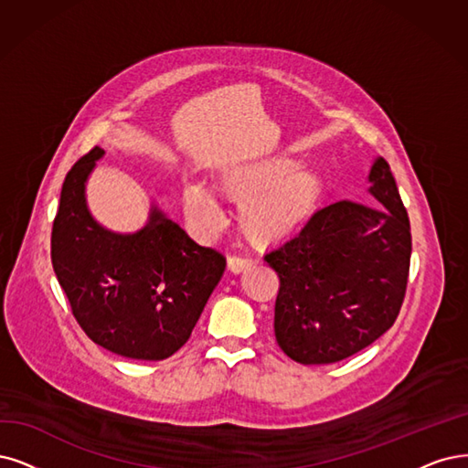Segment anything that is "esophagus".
I'll list each match as a JSON object with an SVG mask.
<instances>
[{
  "label": "esophagus",
  "instance_id": "esophagus-1",
  "mask_svg": "<svg viewBox=\"0 0 468 468\" xmlns=\"http://www.w3.org/2000/svg\"><path fill=\"white\" fill-rule=\"evenodd\" d=\"M254 264V261L250 256H240V254H231L229 256V268H231V271H243L245 268H249V266H252Z\"/></svg>",
  "mask_w": 468,
  "mask_h": 468
}]
</instances>
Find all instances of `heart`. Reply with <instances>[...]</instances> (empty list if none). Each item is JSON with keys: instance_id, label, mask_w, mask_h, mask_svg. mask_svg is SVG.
I'll return each instance as SVG.
<instances>
[{"instance_id": "1", "label": "heart", "mask_w": 468, "mask_h": 468, "mask_svg": "<svg viewBox=\"0 0 468 468\" xmlns=\"http://www.w3.org/2000/svg\"><path fill=\"white\" fill-rule=\"evenodd\" d=\"M218 186L229 200L243 202L239 219L245 233L258 243H271L295 231L314 212L324 195V176L316 165L280 154L228 169ZM185 206L202 219L218 218L216 200L200 185L185 188Z\"/></svg>"}]
</instances>
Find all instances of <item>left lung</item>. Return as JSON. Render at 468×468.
Returning a JSON list of instances; mask_svg holds the SVG:
<instances>
[{
  "mask_svg": "<svg viewBox=\"0 0 468 468\" xmlns=\"http://www.w3.org/2000/svg\"><path fill=\"white\" fill-rule=\"evenodd\" d=\"M374 206L339 200L264 254L280 278L273 332L301 365H332L367 349L399 316L410 266V223L391 167L370 171Z\"/></svg>",
  "mask_w": 468,
  "mask_h": 468,
  "instance_id": "obj_1",
  "label": "left lung"
}]
</instances>
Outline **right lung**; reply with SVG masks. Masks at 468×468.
Instances as JSON below:
<instances>
[{"label": "right lung", "instance_id": "right-lung-1", "mask_svg": "<svg viewBox=\"0 0 468 468\" xmlns=\"http://www.w3.org/2000/svg\"><path fill=\"white\" fill-rule=\"evenodd\" d=\"M101 155L94 146L67 173L51 264L77 324L96 345L127 358L164 360L193 334L225 256L195 243L155 207L134 235L101 229L84 202V181Z\"/></svg>", "mask_w": 468, "mask_h": 468}]
</instances>
